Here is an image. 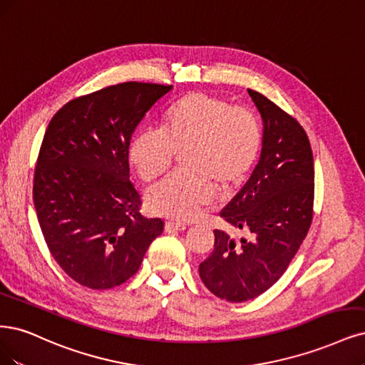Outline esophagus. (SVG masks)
I'll return each mask as SVG.
<instances>
[{
	"label": "esophagus",
	"mask_w": 365,
	"mask_h": 365,
	"mask_svg": "<svg viewBox=\"0 0 365 365\" xmlns=\"http://www.w3.org/2000/svg\"><path fill=\"white\" fill-rule=\"evenodd\" d=\"M185 228H187V225L182 223V222L169 220V222H166V225H165V231H166V232H178V231H184Z\"/></svg>",
	"instance_id": "34e87169"
}]
</instances>
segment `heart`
Here are the masks:
<instances>
[{
  "instance_id": "1",
  "label": "heart",
  "mask_w": 365,
  "mask_h": 365,
  "mask_svg": "<svg viewBox=\"0 0 365 365\" xmlns=\"http://www.w3.org/2000/svg\"><path fill=\"white\" fill-rule=\"evenodd\" d=\"M259 146L261 131L252 113L225 98L193 92L168 108L161 130L135 133L128 157L140 178L153 181L169 169L175 154L185 150V170L150 187L146 200L157 215L188 220L215 197V187L231 190L247 177Z\"/></svg>"
}]
</instances>
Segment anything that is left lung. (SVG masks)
Wrapping results in <instances>:
<instances>
[{"instance_id": "1", "label": "left lung", "mask_w": 365, "mask_h": 365, "mask_svg": "<svg viewBox=\"0 0 365 365\" xmlns=\"http://www.w3.org/2000/svg\"><path fill=\"white\" fill-rule=\"evenodd\" d=\"M262 119V148L249 181L220 217L250 234L237 242L215 231V249L199 264L208 290L228 302L255 299L278 281L312 220L314 158L305 130L264 95L247 91Z\"/></svg>"}]
</instances>
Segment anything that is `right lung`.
<instances>
[{
  "instance_id": "right-lung-1",
  "label": "right lung",
  "mask_w": 365,
  "mask_h": 365,
  "mask_svg": "<svg viewBox=\"0 0 365 365\" xmlns=\"http://www.w3.org/2000/svg\"><path fill=\"white\" fill-rule=\"evenodd\" d=\"M172 86L122 83L63 106L34 169L33 200L49 252L68 276L107 290L139 270L161 219L143 217L130 181L131 135Z\"/></svg>"
}]
</instances>
